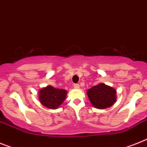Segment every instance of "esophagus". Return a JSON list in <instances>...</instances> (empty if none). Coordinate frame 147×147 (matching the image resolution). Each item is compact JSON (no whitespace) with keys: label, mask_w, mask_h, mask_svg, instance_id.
<instances>
[{"label":"esophagus","mask_w":147,"mask_h":147,"mask_svg":"<svg viewBox=\"0 0 147 147\" xmlns=\"http://www.w3.org/2000/svg\"><path fill=\"white\" fill-rule=\"evenodd\" d=\"M74 88L78 89L80 88V85H79V84H74Z\"/></svg>","instance_id":"1"}]
</instances>
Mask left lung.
I'll return each instance as SVG.
<instances>
[{
  "mask_svg": "<svg viewBox=\"0 0 147 147\" xmlns=\"http://www.w3.org/2000/svg\"><path fill=\"white\" fill-rule=\"evenodd\" d=\"M117 91L114 88L104 83H99L87 90V95L93 106L106 109L113 106L117 100Z\"/></svg>",
  "mask_w": 147,
  "mask_h": 147,
  "instance_id": "8db88e82",
  "label": "left lung"
}]
</instances>
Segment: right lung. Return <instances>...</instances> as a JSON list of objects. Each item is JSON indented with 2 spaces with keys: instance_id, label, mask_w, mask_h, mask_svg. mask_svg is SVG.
<instances>
[{
  "instance_id": "add662e5",
  "label": "right lung",
  "mask_w": 147,
  "mask_h": 147,
  "mask_svg": "<svg viewBox=\"0 0 147 147\" xmlns=\"http://www.w3.org/2000/svg\"><path fill=\"white\" fill-rule=\"evenodd\" d=\"M67 93L65 89L55 88L51 86H47L38 91V100L45 107L56 109L63 103Z\"/></svg>"
}]
</instances>
